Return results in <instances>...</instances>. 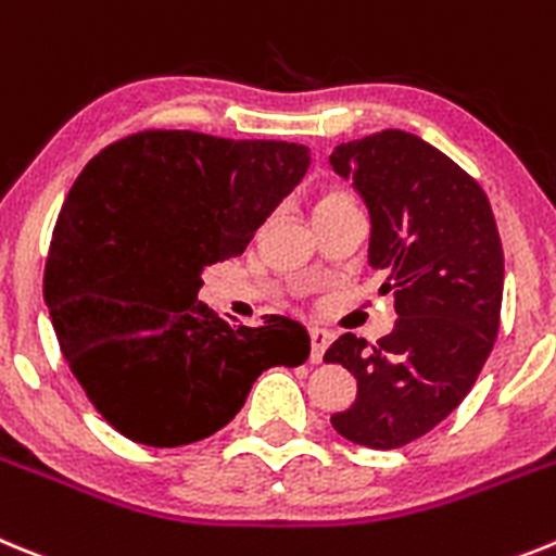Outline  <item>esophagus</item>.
I'll list each match as a JSON object with an SVG mask.
<instances>
[{
  "mask_svg": "<svg viewBox=\"0 0 556 556\" xmlns=\"http://www.w3.org/2000/svg\"><path fill=\"white\" fill-rule=\"evenodd\" d=\"M329 340H332V334L327 332V329H309V363H321L324 359V352H327Z\"/></svg>",
  "mask_w": 556,
  "mask_h": 556,
  "instance_id": "obj_1",
  "label": "esophagus"
}]
</instances>
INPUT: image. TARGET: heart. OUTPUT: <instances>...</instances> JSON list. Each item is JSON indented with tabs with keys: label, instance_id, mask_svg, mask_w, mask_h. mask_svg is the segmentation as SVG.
Wrapping results in <instances>:
<instances>
[{
	"label": "heart",
	"instance_id": "obj_1",
	"mask_svg": "<svg viewBox=\"0 0 556 556\" xmlns=\"http://www.w3.org/2000/svg\"><path fill=\"white\" fill-rule=\"evenodd\" d=\"M349 204H354L352 193L340 191V188H327V191H321L313 199V218L324 216V213H332L338 207H349Z\"/></svg>",
	"mask_w": 556,
	"mask_h": 556
}]
</instances>
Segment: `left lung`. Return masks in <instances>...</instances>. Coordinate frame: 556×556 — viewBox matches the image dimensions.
Segmentation results:
<instances>
[{
  "label": "left lung",
  "instance_id": "left-lung-1",
  "mask_svg": "<svg viewBox=\"0 0 556 556\" xmlns=\"http://www.w3.org/2000/svg\"><path fill=\"white\" fill-rule=\"evenodd\" d=\"M329 166L352 179L371 216L368 263L396 296L393 332H346L324 359L357 379L334 432L399 448L438 427L477 382L498 334L504 252L488 197L418 135L382 129L334 147Z\"/></svg>",
  "mask_w": 556,
  "mask_h": 556
}]
</instances>
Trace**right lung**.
<instances>
[{"label": "right lung", "mask_w": 556, "mask_h": 556, "mask_svg": "<svg viewBox=\"0 0 556 556\" xmlns=\"http://www.w3.org/2000/svg\"><path fill=\"white\" fill-rule=\"evenodd\" d=\"M307 166L302 143L147 129L83 168L54 224L43 299L68 368L124 438H210L266 368L307 359L302 324L229 327L199 302L204 268L243 254Z\"/></svg>", "instance_id": "add662e5"}]
</instances>
